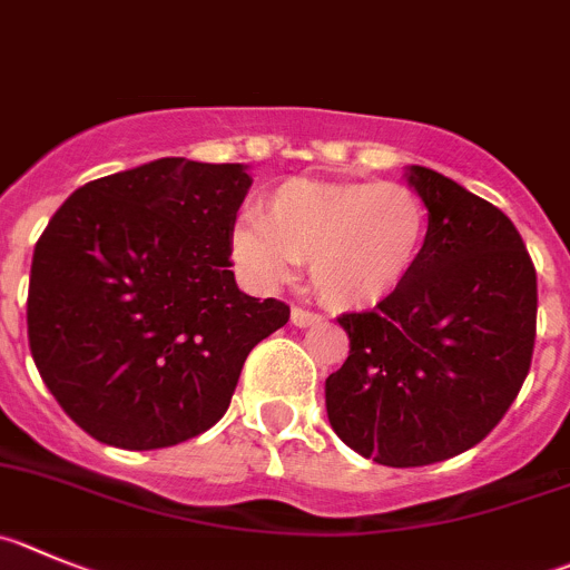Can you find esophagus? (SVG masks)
I'll list each match as a JSON object with an SVG mask.
<instances>
[{"label": "esophagus", "mask_w": 570, "mask_h": 570, "mask_svg": "<svg viewBox=\"0 0 570 570\" xmlns=\"http://www.w3.org/2000/svg\"><path fill=\"white\" fill-rule=\"evenodd\" d=\"M323 317L317 315V312H309L303 309V306H292V323H295L297 328H306V326H315V323H321Z\"/></svg>", "instance_id": "1"}]
</instances>
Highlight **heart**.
<instances>
[{
    "label": "heart",
    "instance_id": "b5f03b06",
    "mask_svg": "<svg viewBox=\"0 0 570 570\" xmlns=\"http://www.w3.org/2000/svg\"><path fill=\"white\" fill-rule=\"evenodd\" d=\"M430 238L422 196L399 183L289 179L258 219L233 230L230 253L249 281L284 284L309 261L317 295L337 309H368L411 281Z\"/></svg>",
    "mask_w": 570,
    "mask_h": 570
}]
</instances>
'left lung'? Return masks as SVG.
Here are the masks:
<instances>
[{
    "mask_svg": "<svg viewBox=\"0 0 570 570\" xmlns=\"http://www.w3.org/2000/svg\"><path fill=\"white\" fill-rule=\"evenodd\" d=\"M430 213L422 264L371 312L337 317L348 360L326 380L334 433L385 466H424L487 439L531 368L537 273L507 213L411 165Z\"/></svg>",
    "mask_w": 570,
    "mask_h": 570,
    "instance_id": "obj_1",
    "label": "left lung"
}]
</instances>
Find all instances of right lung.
<instances>
[{
	"mask_svg": "<svg viewBox=\"0 0 570 570\" xmlns=\"http://www.w3.org/2000/svg\"><path fill=\"white\" fill-rule=\"evenodd\" d=\"M242 163L163 157L87 183L36 242L28 340L41 380L92 439L159 450L225 416L284 301L236 286Z\"/></svg>",
	"mask_w": 570,
	"mask_h": 570,
	"instance_id": "right-lung-1",
	"label": "right lung"
}]
</instances>
